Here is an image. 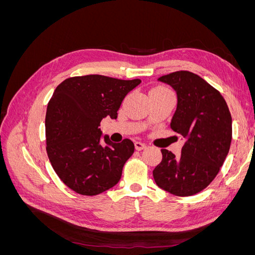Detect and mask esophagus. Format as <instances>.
Here are the masks:
<instances>
[{
	"mask_svg": "<svg viewBox=\"0 0 255 255\" xmlns=\"http://www.w3.org/2000/svg\"><path fill=\"white\" fill-rule=\"evenodd\" d=\"M145 146H146L145 143H143V142H141V141H136V142H135V148H136V150H138V151H140V150L144 149Z\"/></svg>",
	"mask_w": 255,
	"mask_h": 255,
	"instance_id": "esophagus-1",
	"label": "esophagus"
}]
</instances>
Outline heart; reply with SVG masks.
<instances>
[{"label": "heart", "mask_w": 255, "mask_h": 255, "mask_svg": "<svg viewBox=\"0 0 255 255\" xmlns=\"http://www.w3.org/2000/svg\"><path fill=\"white\" fill-rule=\"evenodd\" d=\"M155 89H157V90H166V89H164V88H160V87H158V88H155Z\"/></svg>", "instance_id": "heart-1"}]
</instances>
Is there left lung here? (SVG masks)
<instances>
[{
	"mask_svg": "<svg viewBox=\"0 0 255 255\" xmlns=\"http://www.w3.org/2000/svg\"><path fill=\"white\" fill-rule=\"evenodd\" d=\"M158 81L176 92L170 127L186 141L179 157L161 149L163 159L153 170L154 180L172 195H196L212 183L225 163L232 141V117L220 92L195 73L176 71Z\"/></svg>",
	"mask_w": 255,
	"mask_h": 255,
	"instance_id": "obj_1",
	"label": "left lung"
}]
</instances>
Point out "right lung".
I'll return each instance as SVG.
<instances>
[{
    "label": "right lung",
    "mask_w": 255,
    "mask_h": 255,
    "mask_svg": "<svg viewBox=\"0 0 255 255\" xmlns=\"http://www.w3.org/2000/svg\"><path fill=\"white\" fill-rule=\"evenodd\" d=\"M141 83L105 75L73 76L61 82L45 115L47 153L59 179L73 191L96 196L114 187L135 145L130 139L101 144L100 122L116 119L123 99Z\"/></svg>",
    "instance_id": "add662e5"
}]
</instances>
